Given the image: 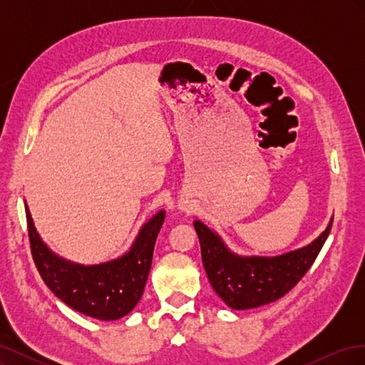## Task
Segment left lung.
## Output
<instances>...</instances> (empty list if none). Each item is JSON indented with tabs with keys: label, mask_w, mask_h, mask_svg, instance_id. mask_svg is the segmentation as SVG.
Wrapping results in <instances>:
<instances>
[{
	"label": "left lung",
	"mask_w": 365,
	"mask_h": 365,
	"mask_svg": "<svg viewBox=\"0 0 365 365\" xmlns=\"http://www.w3.org/2000/svg\"><path fill=\"white\" fill-rule=\"evenodd\" d=\"M332 222L334 217L312 244L277 257H240L231 252L220 237L200 220H195L193 225L200 237L202 263L210 284L225 304L244 311L272 303L288 294L312 267Z\"/></svg>",
	"instance_id": "8db88e82"
}]
</instances>
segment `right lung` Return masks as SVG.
I'll return each instance as SVG.
<instances>
[{"label": "right lung", "instance_id": "right-lung-1", "mask_svg": "<svg viewBox=\"0 0 365 365\" xmlns=\"http://www.w3.org/2000/svg\"><path fill=\"white\" fill-rule=\"evenodd\" d=\"M26 216L33 260L42 280L59 300L77 312L103 322L118 319L135 307L145 291L153 247L164 222L163 210L141 228L123 257L93 267L54 256L41 240L27 205Z\"/></svg>", "mask_w": 365, "mask_h": 365}]
</instances>
